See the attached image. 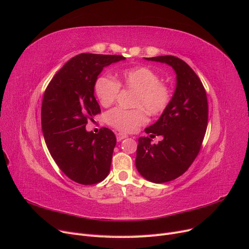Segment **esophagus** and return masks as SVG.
<instances>
[{
  "instance_id": "1",
  "label": "esophagus",
  "mask_w": 249,
  "mask_h": 249,
  "mask_svg": "<svg viewBox=\"0 0 249 249\" xmlns=\"http://www.w3.org/2000/svg\"><path fill=\"white\" fill-rule=\"evenodd\" d=\"M126 137H127V135L124 134V133H117V134H116V139H117V141H122L123 139H124V138H126Z\"/></svg>"
}]
</instances>
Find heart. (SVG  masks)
<instances>
[{
  "label": "heart",
  "mask_w": 249,
  "mask_h": 249,
  "mask_svg": "<svg viewBox=\"0 0 249 249\" xmlns=\"http://www.w3.org/2000/svg\"><path fill=\"white\" fill-rule=\"evenodd\" d=\"M120 87L134 91V109L115 108L108 112L107 123L114 129L133 133L147 123V113L153 116L161 115L168 108L172 100V90L161 76L148 66H136L124 70L119 82L102 74L95 80L94 92L103 107H110L115 103Z\"/></svg>",
  "instance_id": "b5f03b06"
}]
</instances>
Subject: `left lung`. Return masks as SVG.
Masks as SVG:
<instances>
[{
    "instance_id": "obj_1",
    "label": "left lung",
    "mask_w": 249,
    "mask_h": 249,
    "mask_svg": "<svg viewBox=\"0 0 249 249\" xmlns=\"http://www.w3.org/2000/svg\"><path fill=\"white\" fill-rule=\"evenodd\" d=\"M166 63L176 71L177 88L168 108L145 129L149 137L138 139L136 168L153 183H166L183 175L197 157L208 125V100L200 79L175 56L146 58ZM162 136L158 145L151 138Z\"/></svg>"
}]
</instances>
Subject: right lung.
<instances>
[{
  "mask_svg": "<svg viewBox=\"0 0 249 249\" xmlns=\"http://www.w3.org/2000/svg\"><path fill=\"white\" fill-rule=\"evenodd\" d=\"M125 58L83 54L72 57L44 91L41 127L53 159L64 175L81 185L102 182L109 175L116 137L108 127L87 132L89 119L100 114L94 83L105 66Z\"/></svg>",
  "mask_w": 249,
  "mask_h": 249,
  "instance_id": "right-lung-1",
  "label": "right lung"
}]
</instances>
